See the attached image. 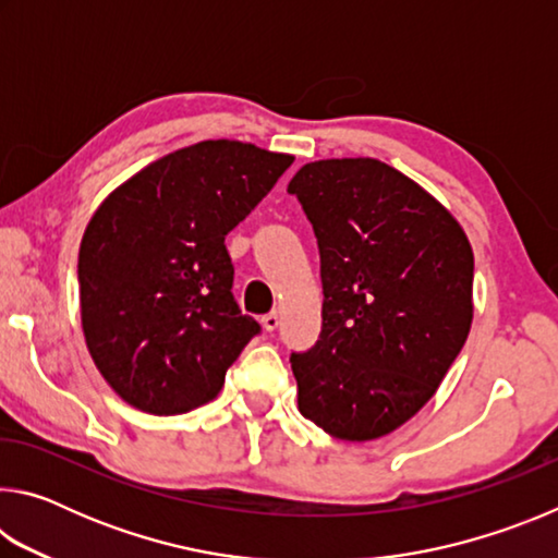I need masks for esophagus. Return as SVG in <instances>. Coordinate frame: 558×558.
Masks as SVG:
<instances>
[{"label": "esophagus", "mask_w": 558, "mask_h": 558, "mask_svg": "<svg viewBox=\"0 0 558 558\" xmlns=\"http://www.w3.org/2000/svg\"><path fill=\"white\" fill-rule=\"evenodd\" d=\"M263 327L268 329V332H272V329H278V325H280V315L278 313H268V315H263Z\"/></svg>", "instance_id": "esophagus-1"}]
</instances>
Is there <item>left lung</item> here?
Masks as SVG:
<instances>
[{"label":"left lung","mask_w":558,"mask_h":558,"mask_svg":"<svg viewBox=\"0 0 558 558\" xmlns=\"http://www.w3.org/2000/svg\"><path fill=\"white\" fill-rule=\"evenodd\" d=\"M313 223L323 332L292 352L298 409L342 440H374L430 401L472 325L465 231L418 184L372 157L319 159L290 179Z\"/></svg>","instance_id":"1"}]
</instances>
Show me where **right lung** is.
Here are the masks:
<instances>
[{
  "label": "right lung",
  "mask_w": 558,
  "mask_h": 558,
  "mask_svg": "<svg viewBox=\"0 0 558 558\" xmlns=\"http://www.w3.org/2000/svg\"><path fill=\"white\" fill-rule=\"evenodd\" d=\"M292 165L235 140L177 149L118 186L78 253L88 352L135 409L177 415L209 403L260 332L233 300V231Z\"/></svg>",
  "instance_id": "add662e5"
}]
</instances>
